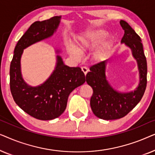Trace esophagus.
<instances>
[{
  "label": "esophagus",
  "mask_w": 155,
  "mask_h": 155,
  "mask_svg": "<svg viewBox=\"0 0 155 155\" xmlns=\"http://www.w3.org/2000/svg\"><path fill=\"white\" fill-rule=\"evenodd\" d=\"M81 69H82V71L83 72L84 75H86L87 73V72H88L87 68H86V67H84V66H82V67H81Z\"/></svg>",
  "instance_id": "34e87169"
}]
</instances>
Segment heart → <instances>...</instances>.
<instances>
[{
    "label": "heart",
    "instance_id": "obj_1",
    "mask_svg": "<svg viewBox=\"0 0 155 155\" xmlns=\"http://www.w3.org/2000/svg\"><path fill=\"white\" fill-rule=\"evenodd\" d=\"M107 32L101 29L87 31L80 36L77 42V47L80 51L90 49L100 44L107 37ZM111 47V43L109 41H104L98 48L95 51L94 58L97 61H101L106 58ZM69 52L75 58H79L80 54L78 51L73 45L68 46Z\"/></svg>",
    "mask_w": 155,
    "mask_h": 155
}]
</instances>
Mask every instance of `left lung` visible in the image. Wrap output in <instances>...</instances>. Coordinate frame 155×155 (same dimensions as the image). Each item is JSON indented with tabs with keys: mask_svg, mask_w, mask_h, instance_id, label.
Instances as JSON below:
<instances>
[{
	"mask_svg": "<svg viewBox=\"0 0 155 155\" xmlns=\"http://www.w3.org/2000/svg\"><path fill=\"white\" fill-rule=\"evenodd\" d=\"M124 30L121 43L132 51L136 59L140 74V82L133 92H118L110 85L106 78L107 61L90 67L86 75V82L93 90L90 106L96 116L104 120H116L126 116L141 100L147 86V61L143 51L141 39L126 21L120 20Z\"/></svg>",
	"mask_w": 155,
	"mask_h": 155,
	"instance_id": "1",
	"label": "left lung"
}]
</instances>
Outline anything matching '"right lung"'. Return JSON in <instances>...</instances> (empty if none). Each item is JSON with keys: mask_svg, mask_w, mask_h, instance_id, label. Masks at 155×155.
I'll list each match as a JSON object with an SVG mask.
<instances>
[{"mask_svg": "<svg viewBox=\"0 0 155 155\" xmlns=\"http://www.w3.org/2000/svg\"><path fill=\"white\" fill-rule=\"evenodd\" d=\"M60 20L61 16H55L31 24L17 43L10 63V87L14 101L25 112L39 120H52L60 116L66 109L69 94L85 82L81 68L65 65L58 55L54 71L43 84L31 87L22 77L20 59L23 50L54 35Z\"/></svg>", "mask_w": 155, "mask_h": 155, "instance_id": "add662e5", "label": "right lung"}]
</instances>
